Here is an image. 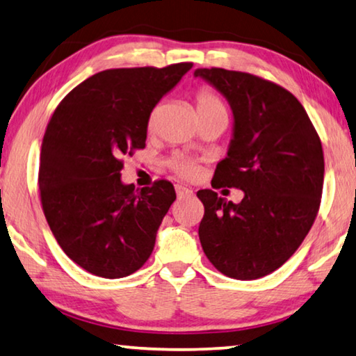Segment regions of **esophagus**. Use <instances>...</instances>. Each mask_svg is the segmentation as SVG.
Wrapping results in <instances>:
<instances>
[{
    "mask_svg": "<svg viewBox=\"0 0 356 356\" xmlns=\"http://www.w3.org/2000/svg\"><path fill=\"white\" fill-rule=\"evenodd\" d=\"M176 193H177V198L182 200V198H187V196H193V190L188 187H184V185H176Z\"/></svg>",
    "mask_w": 356,
    "mask_h": 356,
    "instance_id": "1",
    "label": "esophagus"
}]
</instances>
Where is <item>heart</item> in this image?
<instances>
[{
    "mask_svg": "<svg viewBox=\"0 0 356 356\" xmlns=\"http://www.w3.org/2000/svg\"><path fill=\"white\" fill-rule=\"evenodd\" d=\"M196 109L198 112H209V111H218V109H225L222 101H220L216 95L212 92H209V90H201L198 93V97H196ZM155 118H156V112L154 111L149 117V129L154 128L155 125ZM169 168L172 169V171H176L179 176L182 177H193L196 174V168L191 161L185 160L184 156H172L171 160L168 161Z\"/></svg>",
    "mask_w": 356,
    "mask_h": 356,
    "instance_id": "heart-1",
    "label": "heart"
}]
</instances>
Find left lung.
<instances>
[{
	"mask_svg": "<svg viewBox=\"0 0 356 356\" xmlns=\"http://www.w3.org/2000/svg\"><path fill=\"white\" fill-rule=\"evenodd\" d=\"M233 111V138L217 165L216 187H234V204L200 190L204 217L200 241L213 266L228 277L253 280L280 268L317 217L325 160L307 112L289 90L247 72L198 67Z\"/></svg>",
	"mask_w": 356,
	"mask_h": 356,
	"instance_id": "left-lung-1",
	"label": "left lung"
}]
</instances>
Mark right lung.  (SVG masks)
<instances>
[{
	"label": "right lung",
	"mask_w": 356,
	"mask_h": 356,
	"mask_svg": "<svg viewBox=\"0 0 356 356\" xmlns=\"http://www.w3.org/2000/svg\"><path fill=\"white\" fill-rule=\"evenodd\" d=\"M191 63L122 67L88 77L56 107L42 139L39 191L61 249L90 274L136 273L176 200L171 182L123 184V158L145 147L150 112Z\"/></svg>",
	"instance_id": "obj_1"
}]
</instances>
